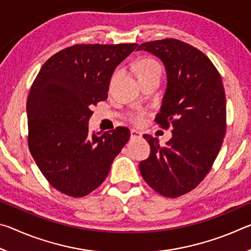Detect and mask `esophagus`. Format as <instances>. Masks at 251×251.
I'll return each mask as SVG.
<instances>
[{
	"mask_svg": "<svg viewBox=\"0 0 251 251\" xmlns=\"http://www.w3.org/2000/svg\"><path fill=\"white\" fill-rule=\"evenodd\" d=\"M139 137H142L141 131H138V130H136V129H131L130 130V138L135 139V138H139Z\"/></svg>",
	"mask_w": 251,
	"mask_h": 251,
	"instance_id": "obj_1",
	"label": "esophagus"
}]
</instances>
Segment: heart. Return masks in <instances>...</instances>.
Instances as JSON below:
<instances>
[{"mask_svg":"<svg viewBox=\"0 0 251 251\" xmlns=\"http://www.w3.org/2000/svg\"><path fill=\"white\" fill-rule=\"evenodd\" d=\"M136 72H137V75L139 77V76L146 75L148 73H151V72H159L160 73V67L155 59L142 58L141 61L137 63V65H136ZM147 116L148 114L145 110H137V112L130 114L129 121L131 124H134L136 126H143L146 123Z\"/></svg>","mask_w":251,"mask_h":251,"instance_id":"1","label":"heart"}]
</instances>
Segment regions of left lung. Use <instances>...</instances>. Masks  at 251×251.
Wrapping results in <instances>:
<instances>
[{
  "instance_id": "obj_1",
  "label": "left lung",
  "mask_w": 251,
  "mask_h": 251,
  "mask_svg": "<svg viewBox=\"0 0 251 251\" xmlns=\"http://www.w3.org/2000/svg\"><path fill=\"white\" fill-rule=\"evenodd\" d=\"M164 63L167 86L155 121L172 127L165 146L144 135L151 155L139 171L161 196H182L201 184L212 167L226 134V96L219 72L201 50L176 39L151 41L138 46Z\"/></svg>"
}]
</instances>
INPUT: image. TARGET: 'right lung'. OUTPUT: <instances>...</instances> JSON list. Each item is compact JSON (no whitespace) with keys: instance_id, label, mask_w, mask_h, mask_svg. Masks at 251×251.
I'll list each match as a JSON object with an SVG mask.
<instances>
[{"instance_id":"add662e5","label":"right lung","mask_w":251,"mask_h":251,"mask_svg":"<svg viewBox=\"0 0 251 251\" xmlns=\"http://www.w3.org/2000/svg\"><path fill=\"white\" fill-rule=\"evenodd\" d=\"M138 44H75L46 61L31 86L27 143L34 160L55 189L84 197L107 177L129 139L118 126L88 131L92 106L107 99L114 70Z\"/></svg>"}]
</instances>
